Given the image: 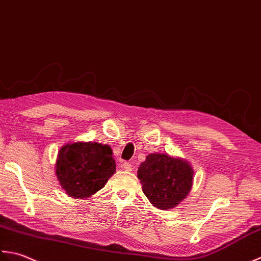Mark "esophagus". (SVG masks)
Here are the masks:
<instances>
[{"mask_svg": "<svg viewBox=\"0 0 261 261\" xmlns=\"http://www.w3.org/2000/svg\"><path fill=\"white\" fill-rule=\"evenodd\" d=\"M121 167H123V169L126 170V171H132V169H133V166L130 162H123V166Z\"/></svg>", "mask_w": 261, "mask_h": 261, "instance_id": "esophagus-1", "label": "esophagus"}]
</instances>
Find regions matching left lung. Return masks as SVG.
Returning <instances> with one entry per match:
<instances>
[{
    "mask_svg": "<svg viewBox=\"0 0 261 261\" xmlns=\"http://www.w3.org/2000/svg\"><path fill=\"white\" fill-rule=\"evenodd\" d=\"M193 169L189 163L167 155L148 154L137 171L143 193L160 210H170L180 204L193 185Z\"/></svg>",
    "mask_w": 261,
    "mask_h": 261,
    "instance_id": "left-lung-1",
    "label": "left lung"
}]
</instances>
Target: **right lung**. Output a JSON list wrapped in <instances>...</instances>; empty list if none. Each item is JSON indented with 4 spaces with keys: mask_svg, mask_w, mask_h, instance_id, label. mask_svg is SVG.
<instances>
[{
    "mask_svg": "<svg viewBox=\"0 0 261 261\" xmlns=\"http://www.w3.org/2000/svg\"><path fill=\"white\" fill-rule=\"evenodd\" d=\"M116 172L113 150L99 143H73L61 148L56 175L73 198H87L105 187Z\"/></svg>",
    "mask_w": 261,
    "mask_h": 261,
    "instance_id": "obj_1",
    "label": "right lung"
}]
</instances>
